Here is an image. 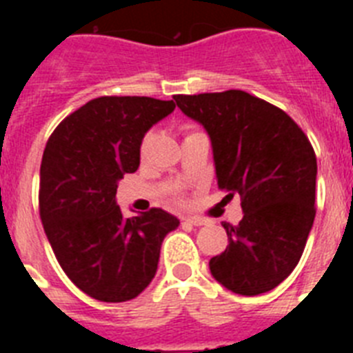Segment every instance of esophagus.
Returning <instances> with one entry per match:
<instances>
[{
    "label": "esophagus",
    "instance_id": "esophagus-1",
    "mask_svg": "<svg viewBox=\"0 0 353 353\" xmlns=\"http://www.w3.org/2000/svg\"><path fill=\"white\" fill-rule=\"evenodd\" d=\"M183 221L189 224H194V226H203V224H207V219L199 217V215H187V217H183Z\"/></svg>",
    "mask_w": 353,
    "mask_h": 353
}]
</instances>
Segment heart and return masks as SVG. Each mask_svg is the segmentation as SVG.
Returning <instances> with one entry per match:
<instances>
[{
	"mask_svg": "<svg viewBox=\"0 0 353 353\" xmlns=\"http://www.w3.org/2000/svg\"><path fill=\"white\" fill-rule=\"evenodd\" d=\"M189 132H194V130H189ZM189 132H187V134H189ZM164 191H166V194L170 196V198L176 199V201H182V199H183V183L168 182L166 185H164Z\"/></svg>",
	"mask_w": 353,
	"mask_h": 353,
	"instance_id": "b5f03b06",
	"label": "heart"
}]
</instances>
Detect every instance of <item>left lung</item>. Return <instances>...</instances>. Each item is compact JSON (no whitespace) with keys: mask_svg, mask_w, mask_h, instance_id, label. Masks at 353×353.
Wrapping results in <instances>:
<instances>
[{"mask_svg":"<svg viewBox=\"0 0 353 353\" xmlns=\"http://www.w3.org/2000/svg\"><path fill=\"white\" fill-rule=\"evenodd\" d=\"M174 101L207 129L217 185L244 210L236 226L223 224L228 248L208 263L212 276L239 295L276 288L297 267L316 214L310 139L283 109L242 90Z\"/></svg>","mask_w":353,"mask_h":353,"instance_id":"obj_1","label":"left lung"}]
</instances>
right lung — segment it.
<instances>
[{
  "label": "right lung",
  "mask_w": 353,
  "mask_h": 353,
  "mask_svg": "<svg viewBox=\"0 0 353 353\" xmlns=\"http://www.w3.org/2000/svg\"><path fill=\"white\" fill-rule=\"evenodd\" d=\"M174 108L152 97H99L68 114L43 150V232L68 279L97 301L138 297L157 272L162 240L179 228L162 208L125 219L117 205L118 180L139 168L146 130Z\"/></svg>",
  "instance_id": "1"
}]
</instances>
